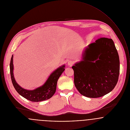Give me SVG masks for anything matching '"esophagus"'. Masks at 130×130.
Here are the masks:
<instances>
[{"instance_id": "34e87169", "label": "esophagus", "mask_w": 130, "mask_h": 130, "mask_svg": "<svg viewBox=\"0 0 130 130\" xmlns=\"http://www.w3.org/2000/svg\"><path fill=\"white\" fill-rule=\"evenodd\" d=\"M73 64H74V62L72 60H70L68 62V65L70 67H72L73 65Z\"/></svg>"}]
</instances>
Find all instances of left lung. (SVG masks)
<instances>
[{"label":"left lung","mask_w":130,"mask_h":130,"mask_svg":"<svg viewBox=\"0 0 130 130\" xmlns=\"http://www.w3.org/2000/svg\"><path fill=\"white\" fill-rule=\"evenodd\" d=\"M82 57L72 67L75 85L80 93L98 98L110 92L120 74L119 56L113 40L107 38L97 40L84 49Z\"/></svg>","instance_id":"obj_1"}]
</instances>
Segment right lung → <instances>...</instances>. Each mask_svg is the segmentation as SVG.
I'll use <instances>...</instances> for the list:
<instances>
[{
    "label": "right lung",
    "instance_id": "right-lung-1",
    "mask_svg": "<svg viewBox=\"0 0 130 130\" xmlns=\"http://www.w3.org/2000/svg\"><path fill=\"white\" fill-rule=\"evenodd\" d=\"M9 67L11 81L15 90L22 96L33 102L42 101L50 98L55 92L58 79L65 70L64 64L59 67L50 75L43 85L34 90H29L20 86L17 83L14 79L13 75V55L11 58Z\"/></svg>",
    "mask_w": 130,
    "mask_h": 130
}]
</instances>
